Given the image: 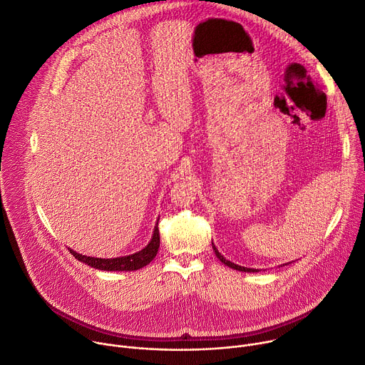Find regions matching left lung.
Instances as JSON below:
<instances>
[{"instance_id":"obj_1","label":"left lung","mask_w":365,"mask_h":365,"mask_svg":"<svg viewBox=\"0 0 365 365\" xmlns=\"http://www.w3.org/2000/svg\"><path fill=\"white\" fill-rule=\"evenodd\" d=\"M212 247H213V251H215V255H216V257L225 264V266H228V267H231V269H234V270H240V272H248V273H255V272H259V269H250V267H244V266H238V264H235V263H232V262H230V260H227L225 257H223L219 251H217V248L215 247V244L212 242ZM289 264V263H288ZM282 266H287V263L285 264H280L279 267H282Z\"/></svg>"}]
</instances>
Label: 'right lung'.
I'll list each match as a JSON object with an SVG mask.
<instances>
[{
  "label": "right lung",
  "mask_w": 365,
  "mask_h": 365,
  "mask_svg": "<svg viewBox=\"0 0 365 365\" xmlns=\"http://www.w3.org/2000/svg\"><path fill=\"white\" fill-rule=\"evenodd\" d=\"M159 230H158V223L153 230L152 240L149 244L142 248L134 255L123 256V257H114V259H101V257H89V256H83L80 253H76L74 250L68 248L70 253L81 263H85L93 269L99 270H106V272H131V270H138L145 266H148L155 256L158 255V248H159Z\"/></svg>",
  "instance_id": "1"
}]
</instances>
